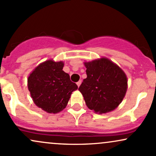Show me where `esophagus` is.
<instances>
[{
	"mask_svg": "<svg viewBox=\"0 0 156 156\" xmlns=\"http://www.w3.org/2000/svg\"><path fill=\"white\" fill-rule=\"evenodd\" d=\"M76 83H77V85H78V87H79L80 86V84H81V80H79V81H78V82H77Z\"/></svg>",
	"mask_w": 156,
	"mask_h": 156,
	"instance_id": "obj_1",
	"label": "esophagus"
}]
</instances>
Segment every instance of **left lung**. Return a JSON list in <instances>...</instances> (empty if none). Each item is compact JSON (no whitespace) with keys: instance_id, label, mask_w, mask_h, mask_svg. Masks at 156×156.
I'll return each instance as SVG.
<instances>
[{"instance_id":"8db88e82","label":"left lung","mask_w":156,"mask_h":156,"mask_svg":"<svg viewBox=\"0 0 156 156\" xmlns=\"http://www.w3.org/2000/svg\"><path fill=\"white\" fill-rule=\"evenodd\" d=\"M87 78L78 90L87 107L98 114L112 112L121 103L128 88L125 73L106 58L85 62Z\"/></svg>"}]
</instances>
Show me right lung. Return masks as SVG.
<instances>
[{"label": "right lung", "instance_id": "right-lung-1", "mask_svg": "<svg viewBox=\"0 0 156 156\" xmlns=\"http://www.w3.org/2000/svg\"><path fill=\"white\" fill-rule=\"evenodd\" d=\"M64 63L48 60L34 69L28 78V88L34 103L48 113L56 114L67 106L73 91L78 89L69 74L62 70Z\"/></svg>", "mask_w": 156, "mask_h": 156}]
</instances>
